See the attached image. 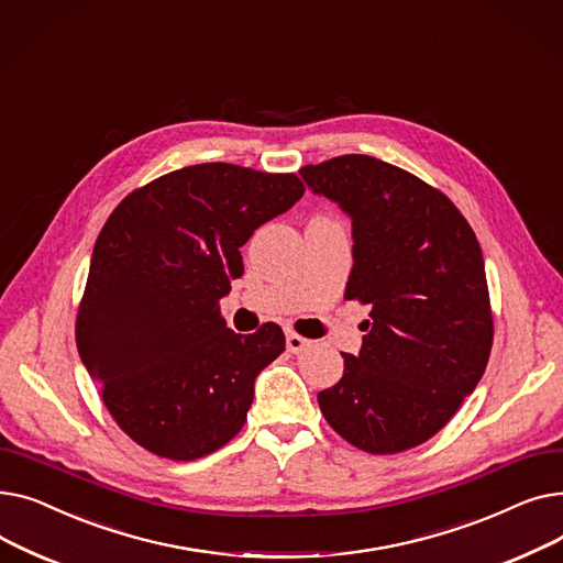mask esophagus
Instances as JSON below:
<instances>
[{"instance_id":"esophagus-1","label":"esophagus","mask_w":563,"mask_h":563,"mask_svg":"<svg viewBox=\"0 0 563 563\" xmlns=\"http://www.w3.org/2000/svg\"><path fill=\"white\" fill-rule=\"evenodd\" d=\"M310 344H312V342H310L308 338H303V335H299V333H294V331H287V351L301 353V351H306Z\"/></svg>"}]
</instances>
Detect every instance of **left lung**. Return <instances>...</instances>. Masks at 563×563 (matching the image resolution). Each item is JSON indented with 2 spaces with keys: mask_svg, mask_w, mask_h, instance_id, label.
<instances>
[{
  "mask_svg": "<svg viewBox=\"0 0 563 563\" xmlns=\"http://www.w3.org/2000/svg\"><path fill=\"white\" fill-rule=\"evenodd\" d=\"M351 217L344 299L372 306L358 356L317 395L353 448L397 454L445 427L477 388L493 346L484 255L456 205L412 173L367 155L301 168Z\"/></svg>",
  "mask_w": 563,
  "mask_h": 563,
  "instance_id": "obj_1",
  "label": "left lung"
}]
</instances>
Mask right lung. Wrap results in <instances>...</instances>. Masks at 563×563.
Returning <instances> with one entry per match:
<instances>
[{
  "label": "right lung",
  "mask_w": 563,
  "mask_h": 563,
  "mask_svg": "<svg viewBox=\"0 0 563 563\" xmlns=\"http://www.w3.org/2000/svg\"><path fill=\"white\" fill-rule=\"evenodd\" d=\"M303 191L294 173L212 162L157 177L107 219L75 338L111 418L143 450L194 461L244 427L285 335L272 321L236 335L219 303L244 274L240 249Z\"/></svg>",
  "instance_id": "obj_1"
}]
</instances>
